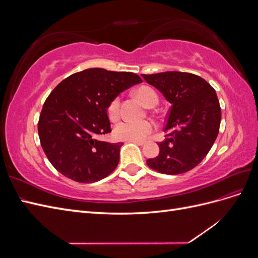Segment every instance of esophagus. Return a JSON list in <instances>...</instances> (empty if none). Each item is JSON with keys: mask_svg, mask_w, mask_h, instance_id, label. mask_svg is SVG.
Listing matches in <instances>:
<instances>
[{"mask_svg": "<svg viewBox=\"0 0 258 258\" xmlns=\"http://www.w3.org/2000/svg\"><path fill=\"white\" fill-rule=\"evenodd\" d=\"M129 142H131V143H135V144L140 145V146H142V145H144V144H145V142H144V141H129Z\"/></svg>", "mask_w": 258, "mask_h": 258, "instance_id": "esophagus-1", "label": "esophagus"}]
</instances>
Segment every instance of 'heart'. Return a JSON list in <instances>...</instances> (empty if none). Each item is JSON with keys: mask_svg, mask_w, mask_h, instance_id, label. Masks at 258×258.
I'll return each instance as SVG.
<instances>
[{"mask_svg": "<svg viewBox=\"0 0 258 258\" xmlns=\"http://www.w3.org/2000/svg\"><path fill=\"white\" fill-rule=\"evenodd\" d=\"M136 96L139 98L143 104L150 106L151 104H157L158 96L150 87H140L136 91ZM119 105L120 99L119 97L114 98L107 107V114L111 120L118 119L119 117ZM154 123L150 120H122L116 124L114 129V137L117 140H122V141H142L151 132L154 130Z\"/></svg>", "mask_w": 258, "mask_h": 258, "instance_id": "1", "label": "heart"}]
</instances>
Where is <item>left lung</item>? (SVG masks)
Returning <instances> with one entry per match:
<instances>
[{"label":"left lung","mask_w":258,"mask_h":258,"mask_svg":"<svg viewBox=\"0 0 258 258\" xmlns=\"http://www.w3.org/2000/svg\"><path fill=\"white\" fill-rule=\"evenodd\" d=\"M142 77L171 103L159 155L147 159L151 169L176 175L198 166L214 144L221 124V106L214 88L200 76L162 72Z\"/></svg>","instance_id":"obj_1"}]
</instances>
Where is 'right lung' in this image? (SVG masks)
I'll return each instance as SVG.
<instances>
[{
	"mask_svg": "<svg viewBox=\"0 0 258 258\" xmlns=\"http://www.w3.org/2000/svg\"><path fill=\"white\" fill-rule=\"evenodd\" d=\"M142 83L131 72L87 69L70 75L46 99L38 119L41 145L53 168L79 183L111 174L119 162L122 143L100 141L110 134L107 107L131 86Z\"/></svg>",
	"mask_w": 258,
	"mask_h": 258,
	"instance_id": "1",
	"label": "right lung"
}]
</instances>
